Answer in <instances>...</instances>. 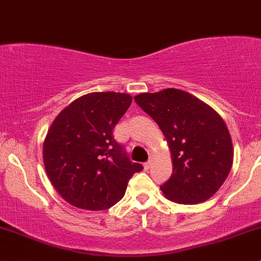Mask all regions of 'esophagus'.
Returning a JSON list of instances; mask_svg holds the SVG:
<instances>
[{"label":"esophagus","instance_id":"1","mask_svg":"<svg viewBox=\"0 0 261 261\" xmlns=\"http://www.w3.org/2000/svg\"><path fill=\"white\" fill-rule=\"evenodd\" d=\"M150 167H151V160H147L146 163H144V169L147 170Z\"/></svg>","mask_w":261,"mask_h":261}]
</instances>
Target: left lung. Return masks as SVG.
I'll use <instances>...</instances> for the list:
<instances>
[{"label":"left lung","instance_id":"obj_1","mask_svg":"<svg viewBox=\"0 0 261 261\" xmlns=\"http://www.w3.org/2000/svg\"><path fill=\"white\" fill-rule=\"evenodd\" d=\"M135 101L159 125L172 154L173 173L162 187L168 199L207 201L227 178L233 162L230 133L220 115L188 92L167 88Z\"/></svg>","mask_w":261,"mask_h":261}]
</instances>
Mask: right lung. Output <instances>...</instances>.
I'll use <instances>...</instances> for the list:
<instances>
[{"label": "right lung", "mask_w": 261, "mask_h": 261, "mask_svg": "<svg viewBox=\"0 0 261 261\" xmlns=\"http://www.w3.org/2000/svg\"><path fill=\"white\" fill-rule=\"evenodd\" d=\"M131 102L127 93L93 92L53 121L43 145L44 165L54 188L72 206L110 208L122 198L131 177L143 170L114 139V127Z\"/></svg>", "instance_id": "obj_1"}]
</instances>
